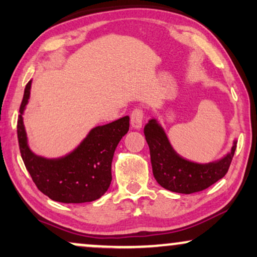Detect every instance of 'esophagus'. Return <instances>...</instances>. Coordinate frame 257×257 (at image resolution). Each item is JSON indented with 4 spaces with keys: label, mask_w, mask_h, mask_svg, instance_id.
I'll use <instances>...</instances> for the list:
<instances>
[{
    "label": "esophagus",
    "mask_w": 257,
    "mask_h": 257,
    "mask_svg": "<svg viewBox=\"0 0 257 257\" xmlns=\"http://www.w3.org/2000/svg\"><path fill=\"white\" fill-rule=\"evenodd\" d=\"M143 119H144V111L143 108H135L131 113V125L133 128L138 130L142 127L143 125Z\"/></svg>",
    "instance_id": "1"
}]
</instances>
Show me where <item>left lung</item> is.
<instances>
[{
    "label": "left lung",
    "instance_id": "8db88e82",
    "mask_svg": "<svg viewBox=\"0 0 257 257\" xmlns=\"http://www.w3.org/2000/svg\"><path fill=\"white\" fill-rule=\"evenodd\" d=\"M150 147L153 175L161 187L175 193L192 194L215 184L228 172L233 159L236 142L230 153L215 163L198 164L186 160L175 153L164 130L152 119L144 127Z\"/></svg>",
    "mask_w": 257,
    "mask_h": 257
}]
</instances>
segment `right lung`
I'll use <instances>...</instances> for the list:
<instances>
[{"label":"right lung","instance_id":"add662e5","mask_svg":"<svg viewBox=\"0 0 257 257\" xmlns=\"http://www.w3.org/2000/svg\"><path fill=\"white\" fill-rule=\"evenodd\" d=\"M30 86L31 80L26 85L20 106L17 137L21 157L35 185L58 202L83 203L99 199L110 187L112 159L118 143L130 128L128 115L94 127L69 156L44 159L35 156L27 144L22 113L29 99Z\"/></svg>","mask_w":257,"mask_h":257}]
</instances>
